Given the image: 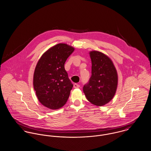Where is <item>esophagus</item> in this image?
<instances>
[{"instance_id":"34e87169","label":"esophagus","mask_w":151,"mask_h":151,"mask_svg":"<svg viewBox=\"0 0 151 151\" xmlns=\"http://www.w3.org/2000/svg\"><path fill=\"white\" fill-rule=\"evenodd\" d=\"M80 87V85L78 84L75 83L73 84V87L74 88H79Z\"/></svg>"}]
</instances>
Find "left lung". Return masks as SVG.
Returning <instances> with one entry per match:
<instances>
[{"label": "left lung", "instance_id": "obj_1", "mask_svg": "<svg viewBox=\"0 0 151 151\" xmlns=\"http://www.w3.org/2000/svg\"><path fill=\"white\" fill-rule=\"evenodd\" d=\"M91 76L83 86L84 93L91 104L102 106L114 98L117 89V71L112 61L98 51L90 52Z\"/></svg>", "mask_w": 151, "mask_h": 151}]
</instances>
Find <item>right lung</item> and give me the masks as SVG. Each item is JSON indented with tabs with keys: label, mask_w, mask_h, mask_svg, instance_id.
I'll return each mask as SVG.
<instances>
[{
	"label": "right lung",
	"mask_w": 151,
	"mask_h": 151,
	"mask_svg": "<svg viewBox=\"0 0 151 151\" xmlns=\"http://www.w3.org/2000/svg\"><path fill=\"white\" fill-rule=\"evenodd\" d=\"M75 49L59 43L46 51L38 61L34 75V90L39 102L51 109H57L67 102L73 84L64 64Z\"/></svg>",
	"instance_id": "add662e5"
}]
</instances>
